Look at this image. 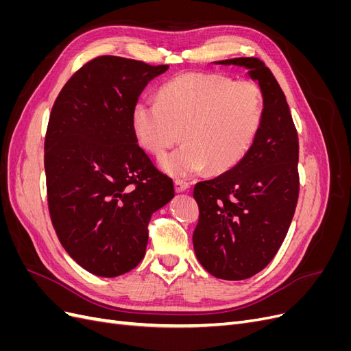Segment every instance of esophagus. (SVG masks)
<instances>
[{"label":"esophagus","instance_id":"esophagus-1","mask_svg":"<svg viewBox=\"0 0 351 351\" xmlns=\"http://www.w3.org/2000/svg\"><path fill=\"white\" fill-rule=\"evenodd\" d=\"M174 187H176V192L177 193H182V192H186V190L190 187V184L186 182V180L177 178L176 182H174Z\"/></svg>","mask_w":351,"mask_h":351}]
</instances>
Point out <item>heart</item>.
I'll use <instances>...</instances> for the list:
<instances>
[{"instance_id":"1","label":"heart","mask_w":351,"mask_h":351,"mask_svg":"<svg viewBox=\"0 0 351 351\" xmlns=\"http://www.w3.org/2000/svg\"><path fill=\"white\" fill-rule=\"evenodd\" d=\"M263 120L261 88L218 73H187L165 83L158 101H139L132 127L145 152L162 158L180 139L186 143L164 158L161 168L174 177L209 167L226 173L247 155Z\"/></svg>"}]
</instances>
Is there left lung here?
Wrapping results in <instances>:
<instances>
[{
	"label": "left lung",
	"instance_id": "obj_1",
	"mask_svg": "<svg viewBox=\"0 0 351 351\" xmlns=\"http://www.w3.org/2000/svg\"><path fill=\"white\" fill-rule=\"evenodd\" d=\"M217 64L247 69L263 97L262 125L247 155L193 189L196 258L214 277L239 281L267 267L290 228L300 190L299 137L285 95L263 61L244 57Z\"/></svg>",
	"mask_w": 351,
	"mask_h": 351
}]
</instances>
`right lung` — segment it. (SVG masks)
Wrapping results in <instances>:
<instances>
[{
    "label": "right lung",
    "mask_w": 351,
    "mask_h": 351,
    "mask_svg": "<svg viewBox=\"0 0 351 351\" xmlns=\"http://www.w3.org/2000/svg\"><path fill=\"white\" fill-rule=\"evenodd\" d=\"M168 66L101 56L61 89L45 136L48 209L60 243L82 268L112 278L136 268L155 210L174 197L132 127L146 84Z\"/></svg>",
    "instance_id": "add662e5"
}]
</instances>
